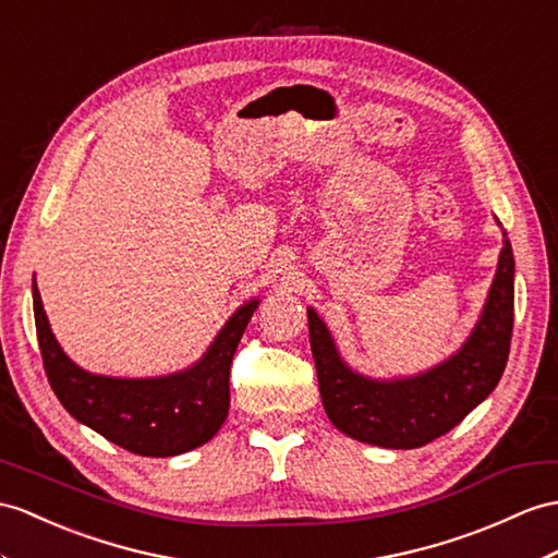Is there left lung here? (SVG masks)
I'll return each instance as SVG.
<instances>
[{
    "mask_svg": "<svg viewBox=\"0 0 558 558\" xmlns=\"http://www.w3.org/2000/svg\"><path fill=\"white\" fill-rule=\"evenodd\" d=\"M326 416L345 436L390 450H414L452 430L495 386L509 360L513 333V253L505 232L497 275L483 317L466 345L428 374L372 381L341 362L315 310H307Z\"/></svg>",
    "mask_w": 558,
    "mask_h": 558,
    "instance_id": "left-lung-1",
    "label": "left lung"
}]
</instances>
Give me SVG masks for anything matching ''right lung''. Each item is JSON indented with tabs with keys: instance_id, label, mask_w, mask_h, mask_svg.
Segmentation results:
<instances>
[{
	"instance_id": "right-lung-1",
	"label": "right lung",
	"mask_w": 558,
	"mask_h": 558,
	"mask_svg": "<svg viewBox=\"0 0 558 558\" xmlns=\"http://www.w3.org/2000/svg\"><path fill=\"white\" fill-rule=\"evenodd\" d=\"M33 307L51 390L68 414L142 457H174L208 442L229 412V372L257 301L236 310L192 369L166 378H108L80 369L53 338L37 287Z\"/></svg>"
}]
</instances>
